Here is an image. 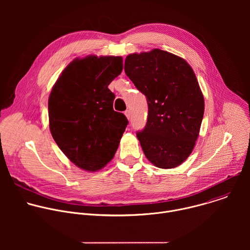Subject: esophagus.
<instances>
[{
    "label": "esophagus",
    "mask_w": 250,
    "mask_h": 250,
    "mask_svg": "<svg viewBox=\"0 0 250 250\" xmlns=\"http://www.w3.org/2000/svg\"><path fill=\"white\" fill-rule=\"evenodd\" d=\"M125 117L127 118V120H130V111H125Z\"/></svg>",
    "instance_id": "obj_1"
}]
</instances>
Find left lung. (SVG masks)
Masks as SVG:
<instances>
[{"instance_id": "1", "label": "left lung", "mask_w": 250, "mask_h": 250, "mask_svg": "<svg viewBox=\"0 0 250 250\" xmlns=\"http://www.w3.org/2000/svg\"><path fill=\"white\" fill-rule=\"evenodd\" d=\"M125 71L148 104L146 125L136 133L145 155L158 168L179 166L194 149L205 111L193 69L183 58L155 48L127 55Z\"/></svg>"}]
</instances>
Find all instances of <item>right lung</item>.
Masks as SVG:
<instances>
[{
  "instance_id": "add662e5",
  "label": "right lung",
  "mask_w": 250,
  "mask_h": 250,
  "mask_svg": "<svg viewBox=\"0 0 250 250\" xmlns=\"http://www.w3.org/2000/svg\"><path fill=\"white\" fill-rule=\"evenodd\" d=\"M121 56L76 58L62 71L48 99L49 128L58 147L77 167L95 172L108 164L128 124L114 111L108 88L123 71Z\"/></svg>"
}]
</instances>
